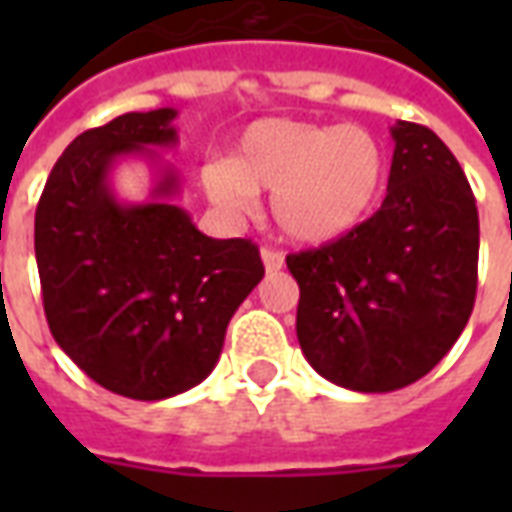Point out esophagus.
<instances>
[{"instance_id":"34e87169","label":"esophagus","mask_w":512,"mask_h":512,"mask_svg":"<svg viewBox=\"0 0 512 512\" xmlns=\"http://www.w3.org/2000/svg\"><path fill=\"white\" fill-rule=\"evenodd\" d=\"M260 257H263V266H266L268 274H274V271H279V268L285 266V255L277 252V249H271V246H263V249H260Z\"/></svg>"}]
</instances>
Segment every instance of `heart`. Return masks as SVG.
<instances>
[{"instance_id":"heart-1","label":"heart","mask_w":512,"mask_h":512,"mask_svg":"<svg viewBox=\"0 0 512 512\" xmlns=\"http://www.w3.org/2000/svg\"><path fill=\"white\" fill-rule=\"evenodd\" d=\"M386 183V153L359 126L260 120L238 136L230 161L202 167V189L224 213H246L271 191V216L290 241L332 244L373 213Z\"/></svg>"}]
</instances>
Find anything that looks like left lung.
I'll return each mask as SVG.
<instances>
[{
	"label": "left lung",
	"instance_id": "8db88e82",
	"mask_svg": "<svg viewBox=\"0 0 512 512\" xmlns=\"http://www.w3.org/2000/svg\"><path fill=\"white\" fill-rule=\"evenodd\" d=\"M386 197L354 233L288 255L307 362L354 392L428 376L461 337L477 296L480 219L458 158L400 120Z\"/></svg>",
	"mask_w": 512,
	"mask_h": 512
}]
</instances>
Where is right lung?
Instances as JSON below:
<instances>
[{
	"label": "right lung",
	"mask_w": 512,
	"mask_h": 512,
	"mask_svg": "<svg viewBox=\"0 0 512 512\" xmlns=\"http://www.w3.org/2000/svg\"><path fill=\"white\" fill-rule=\"evenodd\" d=\"M175 109L128 112L65 147L35 211L43 310L54 340L95 384L134 400L197 386L219 362L227 323L266 268L246 238H208L167 197L123 205L109 189L120 156L175 145ZM150 153V150H147Z\"/></svg>",
	"instance_id": "add662e5"
}]
</instances>
